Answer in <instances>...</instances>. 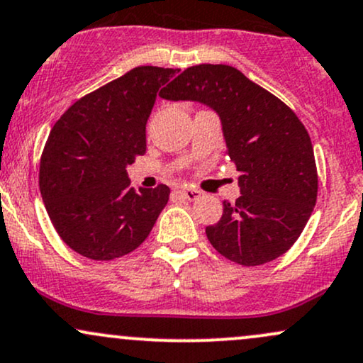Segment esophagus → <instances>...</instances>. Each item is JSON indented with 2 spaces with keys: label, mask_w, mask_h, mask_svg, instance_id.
I'll list each match as a JSON object with an SVG mask.
<instances>
[{
  "label": "esophagus",
  "mask_w": 363,
  "mask_h": 363,
  "mask_svg": "<svg viewBox=\"0 0 363 363\" xmlns=\"http://www.w3.org/2000/svg\"><path fill=\"white\" fill-rule=\"evenodd\" d=\"M180 195H183V197H185L186 200H197V199H200V190H197V189H191V186H182L180 190Z\"/></svg>",
  "instance_id": "obj_1"
}]
</instances>
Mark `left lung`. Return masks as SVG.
<instances>
[{"mask_svg": "<svg viewBox=\"0 0 363 363\" xmlns=\"http://www.w3.org/2000/svg\"><path fill=\"white\" fill-rule=\"evenodd\" d=\"M161 98L211 106L220 118L225 155L240 172V199L224 200L220 220L206 228L211 245L245 267L282 257L301 236L318 197L313 144L297 115L225 64L189 67Z\"/></svg>", "mask_w": 363, "mask_h": 363, "instance_id": "obj_1", "label": "left lung"}]
</instances>
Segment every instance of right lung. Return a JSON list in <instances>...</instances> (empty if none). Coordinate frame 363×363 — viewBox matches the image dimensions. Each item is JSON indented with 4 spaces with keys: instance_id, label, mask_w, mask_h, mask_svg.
Returning a JSON list of instances; mask_svg holds the SVG:
<instances>
[{
    "instance_id": "1",
    "label": "right lung",
    "mask_w": 363,
    "mask_h": 363,
    "mask_svg": "<svg viewBox=\"0 0 363 363\" xmlns=\"http://www.w3.org/2000/svg\"><path fill=\"white\" fill-rule=\"evenodd\" d=\"M178 71L134 67L79 98L50 130L38 185L55 231L76 253L101 262L130 253L168 203L166 185L130 189L127 166L146 152L156 95Z\"/></svg>"
}]
</instances>
